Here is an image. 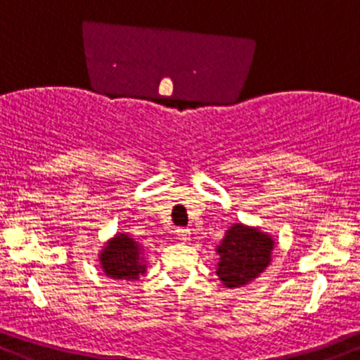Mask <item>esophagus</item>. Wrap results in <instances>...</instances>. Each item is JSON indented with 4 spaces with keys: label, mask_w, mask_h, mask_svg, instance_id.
I'll list each match as a JSON object with an SVG mask.
<instances>
[{
    "label": "esophagus",
    "mask_w": 360,
    "mask_h": 360,
    "mask_svg": "<svg viewBox=\"0 0 360 360\" xmlns=\"http://www.w3.org/2000/svg\"><path fill=\"white\" fill-rule=\"evenodd\" d=\"M190 236H191L190 229H177V230H176V239H179V240H188V239H190Z\"/></svg>",
    "instance_id": "esophagus-1"
}]
</instances>
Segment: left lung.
<instances>
[{
  "label": "left lung",
  "instance_id": "obj_1",
  "mask_svg": "<svg viewBox=\"0 0 360 360\" xmlns=\"http://www.w3.org/2000/svg\"><path fill=\"white\" fill-rule=\"evenodd\" d=\"M274 248L273 237L236 223L226 230L221 244L218 246V271L216 274L229 288L243 287L264 273L271 262Z\"/></svg>",
  "mask_w": 360,
  "mask_h": 360
}]
</instances>
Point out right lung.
I'll return each instance as SVG.
<instances>
[{"label":"right lung","mask_w":360,"mask_h":360,"mask_svg":"<svg viewBox=\"0 0 360 360\" xmlns=\"http://www.w3.org/2000/svg\"><path fill=\"white\" fill-rule=\"evenodd\" d=\"M142 262L144 257L141 246L127 233H117L100 255L103 273L114 280H137L139 274L146 273Z\"/></svg>","instance_id":"1"}]
</instances>
